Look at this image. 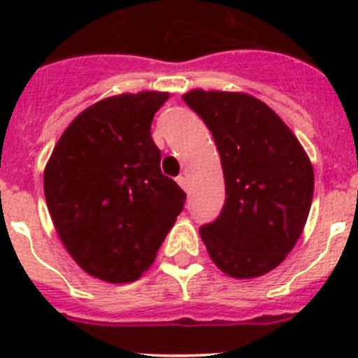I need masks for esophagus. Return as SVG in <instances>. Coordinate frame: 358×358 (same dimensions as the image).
<instances>
[{
	"mask_svg": "<svg viewBox=\"0 0 358 358\" xmlns=\"http://www.w3.org/2000/svg\"><path fill=\"white\" fill-rule=\"evenodd\" d=\"M177 182H179V186H181L185 192H189V181H188V177L186 176H179L177 177Z\"/></svg>",
	"mask_w": 358,
	"mask_h": 358,
	"instance_id": "obj_1",
	"label": "esophagus"
}]
</instances>
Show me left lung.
<instances>
[{
	"instance_id": "left-lung-1",
	"label": "left lung",
	"mask_w": 358,
	"mask_h": 358,
	"mask_svg": "<svg viewBox=\"0 0 358 358\" xmlns=\"http://www.w3.org/2000/svg\"><path fill=\"white\" fill-rule=\"evenodd\" d=\"M182 100L213 134L226 182L224 208L201 227L202 242L227 276H264L301 236L314 197L312 163L285 122L251 94L192 90Z\"/></svg>"
}]
</instances>
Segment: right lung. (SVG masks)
I'll return each mask as SVG.
<instances>
[{
    "label": "right lung",
    "mask_w": 358,
    "mask_h": 358,
    "mask_svg": "<svg viewBox=\"0 0 358 358\" xmlns=\"http://www.w3.org/2000/svg\"><path fill=\"white\" fill-rule=\"evenodd\" d=\"M169 93L103 98L82 110L44 169V197L59 238L85 273L131 283L156 260L186 194L161 173L152 118Z\"/></svg>",
    "instance_id": "obj_1"
}]
</instances>
